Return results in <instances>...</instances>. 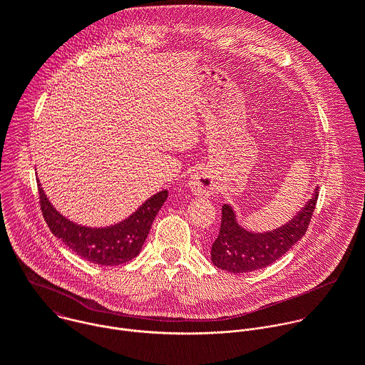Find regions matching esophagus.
Segmentation results:
<instances>
[{"label":"esophagus","instance_id":"34e87169","mask_svg":"<svg viewBox=\"0 0 365 365\" xmlns=\"http://www.w3.org/2000/svg\"><path fill=\"white\" fill-rule=\"evenodd\" d=\"M189 187L196 196H211L217 189V183L207 172H199L190 178Z\"/></svg>","mask_w":365,"mask_h":365}]
</instances>
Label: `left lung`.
<instances>
[{
	"mask_svg": "<svg viewBox=\"0 0 365 365\" xmlns=\"http://www.w3.org/2000/svg\"><path fill=\"white\" fill-rule=\"evenodd\" d=\"M318 189L292 221L264 234L242 230L235 221L231 206L224 205L220 234L211 248L212 263L231 273L254 272L274 263L306 234L317 207Z\"/></svg>",
	"mask_w": 365,
	"mask_h": 365,
	"instance_id": "8db88e82",
	"label": "left lung"
}]
</instances>
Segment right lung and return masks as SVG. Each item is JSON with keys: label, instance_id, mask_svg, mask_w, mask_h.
I'll list each match as a JSON object with an SVG mask.
<instances>
[{"label": "right lung", "instance_id": "add662e5", "mask_svg": "<svg viewBox=\"0 0 365 365\" xmlns=\"http://www.w3.org/2000/svg\"><path fill=\"white\" fill-rule=\"evenodd\" d=\"M37 186L40 210L50 231L75 254L101 266H118L138 255L150 232L151 224L169 193L168 190L155 193L147 199L128 220L114 227L86 228L65 220L48 203L40 183Z\"/></svg>", "mask_w": 365, "mask_h": 365}]
</instances>
